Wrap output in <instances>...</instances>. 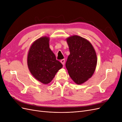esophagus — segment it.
Listing matches in <instances>:
<instances>
[{
    "mask_svg": "<svg viewBox=\"0 0 122 122\" xmlns=\"http://www.w3.org/2000/svg\"><path fill=\"white\" fill-rule=\"evenodd\" d=\"M61 63L62 65H65V59H62V60H61Z\"/></svg>",
    "mask_w": 122,
    "mask_h": 122,
    "instance_id": "34e87169",
    "label": "esophagus"
}]
</instances>
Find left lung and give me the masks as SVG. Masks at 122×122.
<instances>
[{
  "label": "left lung",
  "mask_w": 122,
  "mask_h": 122,
  "mask_svg": "<svg viewBox=\"0 0 122 122\" xmlns=\"http://www.w3.org/2000/svg\"><path fill=\"white\" fill-rule=\"evenodd\" d=\"M70 54L66 63L69 74L76 83L80 84L90 78L97 65V55L92 44L78 36L68 38Z\"/></svg>",
  "instance_id": "obj_1"
}]
</instances>
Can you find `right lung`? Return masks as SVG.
Returning <instances> with one entry per match:
<instances>
[{
    "label": "right lung",
    "mask_w": 122,
    "mask_h": 122,
    "mask_svg": "<svg viewBox=\"0 0 122 122\" xmlns=\"http://www.w3.org/2000/svg\"><path fill=\"white\" fill-rule=\"evenodd\" d=\"M49 38H40L32 44L27 56V65L31 74L44 84L50 82L62 67L49 48Z\"/></svg>",
    "instance_id": "add662e5"
}]
</instances>
